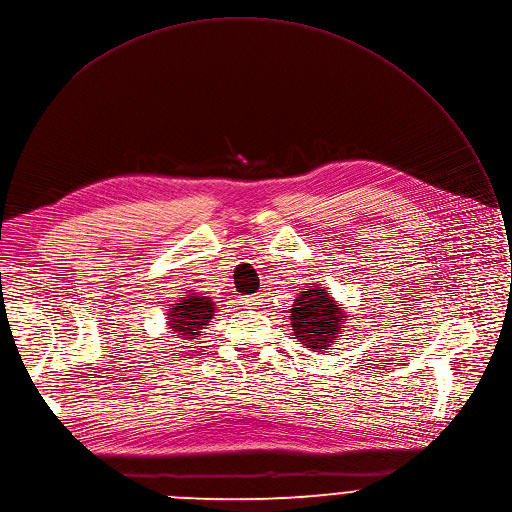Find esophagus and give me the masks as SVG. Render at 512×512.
<instances>
[{"label": "esophagus", "instance_id": "1", "mask_svg": "<svg viewBox=\"0 0 512 512\" xmlns=\"http://www.w3.org/2000/svg\"><path fill=\"white\" fill-rule=\"evenodd\" d=\"M259 300H261V296H243V298H241L243 306H247V308L257 306V304H259Z\"/></svg>", "mask_w": 512, "mask_h": 512}]
</instances>
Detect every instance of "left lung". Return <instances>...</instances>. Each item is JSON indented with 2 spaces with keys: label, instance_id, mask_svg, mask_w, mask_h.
Returning a JSON list of instances; mask_svg holds the SVG:
<instances>
[{
  "label": "left lung",
  "instance_id": "1",
  "mask_svg": "<svg viewBox=\"0 0 512 512\" xmlns=\"http://www.w3.org/2000/svg\"><path fill=\"white\" fill-rule=\"evenodd\" d=\"M292 331L296 339L312 351L329 349L345 329V312L318 286H310L292 304Z\"/></svg>",
  "mask_w": 512,
  "mask_h": 512
}]
</instances>
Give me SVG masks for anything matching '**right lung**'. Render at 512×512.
I'll use <instances>...</instances> for the list:
<instances>
[{"mask_svg":"<svg viewBox=\"0 0 512 512\" xmlns=\"http://www.w3.org/2000/svg\"><path fill=\"white\" fill-rule=\"evenodd\" d=\"M214 302L208 296L190 292L185 298H181L167 316V327L175 333L177 339H194L202 333V329L214 316Z\"/></svg>","mask_w":512,"mask_h":512,"instance_id":"1","label":"right lung"}]
</instances>
